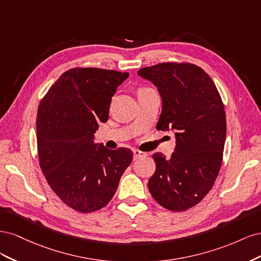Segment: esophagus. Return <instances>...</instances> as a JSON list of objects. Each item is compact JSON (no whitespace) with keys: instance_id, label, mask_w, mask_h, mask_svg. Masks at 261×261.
Segmentation results:
<instances>
[{"instance_id":"1","label":"esophagus","mask_w":261,"mask_h":261,"mask_svg":"<svg viewBox=\"0 0 261 261\" xmlns=\"http://www.w3.org/2000/svg\"><path fill=\"white\" fill-rule=\"evenodd\" d=\"M133 154H134V159H138V158H140V156L147 155L146 152L139 151V150H137V149H134V150H133Z\"/></svg>"}]
</instances>
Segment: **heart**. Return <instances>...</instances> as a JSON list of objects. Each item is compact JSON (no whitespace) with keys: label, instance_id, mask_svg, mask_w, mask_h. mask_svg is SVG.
Wrapping results in <instances>:
<instances>
[{"label":"heart","instance_id":"heart-1","mask_svg":"<svg viewBox=\"0 0 261 261\" xmlns=\"http://www.w3.org/2000/svg\"><path fill=\"white\" fill-rule=\"evenodd\" d=\"M145 90H149V89H143V90H141V91H145Z\"/></svg>","mask_w":261,"mask_h":261}]
</instances>
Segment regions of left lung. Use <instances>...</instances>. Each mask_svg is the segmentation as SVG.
I'll list each match as a JSON object with an SVG mask.
<instances>
[{
    "label": "left lung",
    "instance_id": "obj_1",
    "mask_svg": "<svg viewBox=\"0 0 261 261\" xmlns=\"http://www.w3.org/2000/svg\"><path fill=\"white\" fill-rule=\"evenodd\" d=\"M160 93V130L175 134L174 152L154 153L155 172L148 188L156 202L172 211L187 210L212 188L222 164L226 135L224 107L204 70L189 63H161L137 73Z\"/></svg>",
    "mask_w": 261,
    "mask_h": 261
}]
</instances>
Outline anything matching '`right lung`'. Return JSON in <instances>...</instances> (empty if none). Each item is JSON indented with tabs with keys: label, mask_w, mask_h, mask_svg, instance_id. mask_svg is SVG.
I'll list each match as a JSON object with an SVG mask.
<instances>
[{
	"label": "right lung",
	"mask_w": 261,
	"mask_h": 261,
	"mask_svg": "<svg viewBox=\"0 0 261 261\" xmlns=\"http://www.w3.org/2000/svg\"><path fill=\"white\" fill-rule=\"evenodd\" d=\"M128 73L73 68L60 76L38 109L37 144L42 173L61 200L80 212L97 211L114 196L133 160L129 149L94 143L99 123Z\"/></svg>",
	"instance_id": "obj_1"
}]
</instances>
